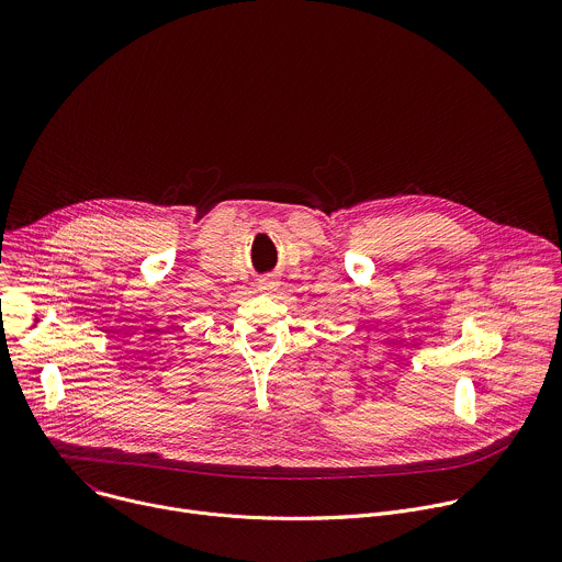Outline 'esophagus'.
I'll list each match as a JSON object with an SVG mask.
<instances>
[{
	"label": "esophagus",
	"mask_w": 562,
	"mask_h": 562,
	"mask_svg": "<svg viewBox=\"0 0 562 562\" xmlns=\"http://www.w3.org/2000/svg\"><path fill=\"white\" fill-rule=\"evenodd\" d=\"M257 285H259V290H261V292H272V290H277V285H279V283H277L272 277H263V279H259V283H257Z\"/></svg>",
	"instance_id": "34e87169"
}]
</instances>
